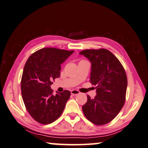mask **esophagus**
I'll use <instances>...</instances> for the list:
<instances>
[{"mask_svg": "<svg viewBox=\"0 0 148 148\" xmlns=\"http://www.w3.org/2000/svg\"><path fill=\"white\" fill-rule=\"evenodd\" d=\"M80 91H78L77 90H71V94L73 95H76L80 94Z\"/></svg>", "mask_w": 148, "mask_h": 148, "instance_id": "obj_1", "label": "esophagus"}]
</instances>
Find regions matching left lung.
<instances>
[{
  "mask_svg": "<svg viewBox=\"0 0 148 148\" xmlns=\"http://www.w3.org/2000/svg\"><path fill=\"white\" fill-rule=\"evenodd\" d=\"M91 63L90 82L96 85L97 95H87L82 109L85 117L96 125L109 123L124 106L127 77L116 57L106 49H85L81 52Z\"/></svg>",
  "mask_w": 148,
  "mask_h": 148,
  "instance_id": "1",
  "label": "left lung"
}]
</instances>
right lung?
<instances>
[{
  "label": "right lung",
  "instance_id": "right-lung-1",
  "mask_svg": "<svg viewBox=\"0 0 148 148\" xmlns=\"http://www.w3.org/2000/svg\"><path fill=\"white\" fill-rule=\"evenodd\" d=\"M74 51L52 47L38 50L27 59L21 80V95L25 108L38 123L48 125L62 115L70 92L53 94L52 81L60 76L61 64Z\"/></svg>",
  "mask_w": 148,
  "mask_h": 148
}]
</instances>
